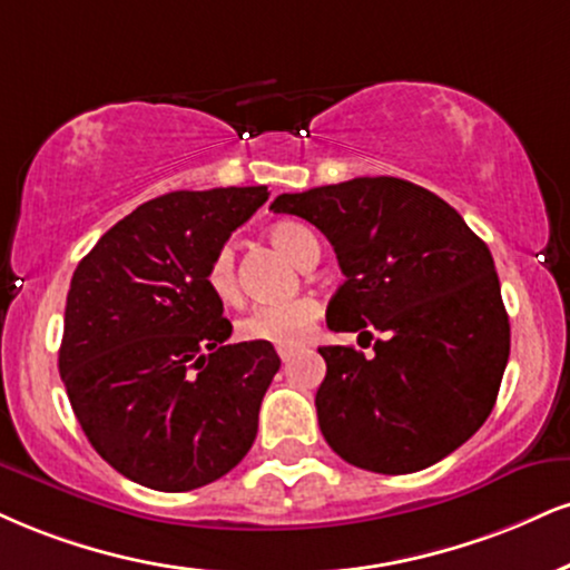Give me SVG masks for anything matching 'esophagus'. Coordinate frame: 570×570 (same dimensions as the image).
I'll list each match as a JSON object with an SVG mask.
<instances>
[{
  "label": "esophagus",
  "instance_id": "esophagus-1",
  "mask_svg": "<svg viewBox=\"0 0 570 570\" xmlns=\"http://www.w3.org/2000/svg\"><path fill=\"white\" fill-rule=\"evenodd\" d=\"M294 355H297V351H278V358L284 361V363H289Z\"/></svg>",
  "mask_w": 570,
  "mask_h": 570
}]
</instances>
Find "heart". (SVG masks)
Segmentation results:
<instances>
[{
    "label": "heart",
    "instance_id": "heart-1",
    "mask_svg": "<svg viewBox=\"0 0 570 570\" xmlns=\"http://www.w3.org/2000/svg\"><path fill=\"white\" fill-rule=\"evenodd\" d=\"M271 242L281 255H286L294 265L305 267L311 259H318V242L305 225L278 223L267 230ZM207 286L219 303H236L238 299V273H236V249L233 244H223L212 255L207 265ZM321 305L313 297H297L281 305H257L242 315L236 324L238 337L244 342H263L278 351H294L311 340L315 324H318Z\"/></svg>",
    "mask_w": 570,
    "mask_h": 570
}]
</instances>
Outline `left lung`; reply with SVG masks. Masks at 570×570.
<instances>
[{
    "instance_id": "obj_1",
    "label": "left lung",
    "mask_w": 570,
    "mask_h": 570,
    "mask_svg": "<svg viewBox=\"0 0 570 570\" xmlns=\"http://www.w3.org/2000/svg\"><path fill=\"white\" fill-rule=\"evenodd\" d=\"M281 215L313 223L345 273L326 307L332 332L355 347H318L321 433L345 462L406 475L441 462L481 430L510 358V318L493 257L462 215L397 177H355L281 194Z\"/></svg>"
}]
</instances>
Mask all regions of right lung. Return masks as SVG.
Returning a JSON list of instances; mask_svg holds the SVG:
<instances>
[{
    "label": "right lung",
    "mask_w": 570,
    "mask_h": 570,
    "mask_svg": "<svg viewBox=\"0 0 570 570\" xmlns=\"http://www.w3.org/2000/svg\"><path fill=\"white\" fill-rule=\"evenodd\" d=\"M267 202L255 188L175 190L102 233L73 271L58 368L92 449L129 481L190 491L252 449L281 358L225 345L215 252Z\"/></svg>",
    "instance_id": "1"
}]
</instances>
